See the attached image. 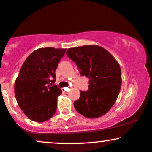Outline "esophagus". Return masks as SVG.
<instances>
[{"label": "esophagus", "mask_w": 152, "mask_h": 152, "mask_svg": "<svg viewBox=\"0 0 152 152\" xmlns=\"http://www.w3.org/2000/svg\"><path fill=\"white\" fill-rule=\"evenodd\" d=\"M62 90L63 92H64V93H68L69 91V87H65V88H63Z\"/></svg>", "instance_id": "obj_1"}]
</instances>
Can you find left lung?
<instances>
[{
  "instance_id": "left-lung-1",
  "label": "left lung",
  "mask_w": 152,
  "mask_h": 152,
  "mask_svg": "<svg viewBox=\"0 0 152 152\" xmlns=\"http://www.w3.org/2000/svg\"><path fill=\"white\" fill-rule=\"evenodd\" d=\"M66 55L77 66L80 74L89 78L88 89L81 91L74 108L85 117L95 118L111 109L121 85L119 64L109 51L99 46L69 48Z\"/></svg>"
}]
</instances>
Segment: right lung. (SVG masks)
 <instances>
[{
    "mask_svg": "<svg viewBox=\"0 0 152 152\" xmlns=\"http://www.w3.org/2000/svg\"><path fill=\"white\" fill-rule=\"evenodd\" d=\"M65 48H42L33 52L23 64L15 83V96L27 117L43 122L53 116L61 89L53 84L56 70Z\"/></svg>",
    "mask_w": 152,
    "mask_h": 152,
    "instance_id": "add662e5",
    "label": "right lung"
}]
</instances>
